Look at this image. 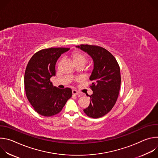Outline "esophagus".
<instances>
[{
    "mask_svg": "<svg viewBox=\"0 0 158 158\" xmlns=\"http://www.w3.org/2000/svg\"><path fill=\"white\" fill-rule=\"evenodd\" d=\"M79 94H80V93L79 91H76V90H74V89L73 90V94H74V95H78Z\"/></svg>",
    "mask_w": 158,
    "mask_h": 158,
    "instance_id": "1",
    "label": "esophagus"
}]
</instances>
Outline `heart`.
Segmentation results:
<instances>
[{"label":"heart","instance_id":"b5f03b06","mask_svg":"<svg viewBox=\"0 0 158 158\" xmlns=\"http://www.w3.org/2000/svg\"><path fill=\"white\" fill-rule=\"evenodd\" d=\"M71 56L75 64H82L84 65L87 61L86 56L80 52H74L72 54Z\"/></svg>","mask_w":158,"mask_h":158}]
</instances>
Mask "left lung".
I'll return each instance as SVG.
<instances>
[{
  "label": "left lung",
  "mask_w": 158,
  "mask_h": 158,
  "mask_svg": "<svg viewBox=\"0 0 158 158\" xmlns=\"http://www.w3.org/2000/svg\"><path fill=\"white\" fill-rule=\"evenodd\" d=\"M87 52L94 61V68L89 79L93 93L90 104L84 109V113L92 118L107 114L118 99L121 87L119 65L110 52L106 49L93 45L81 44L76 46Z\"/></svg>",
  "instance_id": "left-lung-1"
}]
</instances>
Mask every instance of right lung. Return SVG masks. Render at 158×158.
Masks as SVG:
<instances>
[{
	"mask_svg": "<svg viewBox=\"0 0 158 158\" xmlns=\"http://www.w3.org/2000/svg\"><path fill=\"white\" fill-rule=\"evenodd\" d=\"M69 48H51L35 53L29 60L24 75L26 96L34 109L41 116L51 117L62 110L72 97L69 87H54L51 77L56 76V64L62 54Z\"/></svg>",
	"mask_w": 158,
	"mask_h": 158,
	"instance_id": "obj_1",
	"label": "right lung"
}]
</instances>
